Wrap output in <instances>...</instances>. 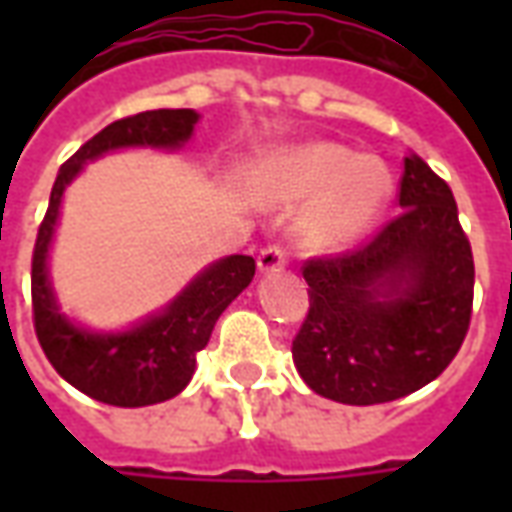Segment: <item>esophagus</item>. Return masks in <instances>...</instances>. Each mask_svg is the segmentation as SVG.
Here are the masks:
<instances>
[{"instance_id": "obj_1", "label": "esophagus", "mask_w": 512, "mask_h": 512, "mask_svg": "<svg viewBox=\"0 0 512 512\" xmlns=\"http://www.w3.org/2000/svg\"><path fill=\"white\" fill-rule=\"evenodd\" d=\"M288 263V252H285V246L271 244L266 246L260 255H257V268L266 274V271H279V268Z\"/></svg>"}]
</instances>
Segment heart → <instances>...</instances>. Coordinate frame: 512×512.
<instances>
[{"mask_svg":"<svg viewBox=\"0 0 512 512\" xmlns=\"http://www.w3.org/2000/svg\"><path fill=\"white\" fill-rule=\"evenodd\" d=\"M249 186L266 205L315 197L301 227L307 244L340 246L376 219L389 197L392 178L378 158L356 156L334 142H307L260 158Z\"/></svg>","mask_w":512,"mask_h":512,"instance_id":"obj_1","label":"heart"}]
</instances>
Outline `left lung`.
Wrapping results in <instances>:
<instances>
[{
    "label": "left lung",
    "mask_w": 512,
    "mask_h": 512,
    "mask_svg": "<svg viewBox=\"0 0 512 512\" xmlns=\"http://www.w3.org/2000/svg\"><path fill=\"white\" fill-rule=\"evenodd\" d=\"M400 208L370 241L312 257L301 274L310 310L293 362L312 392L376 406L439 378L469 332L474 260L450 186L403 158Z\"/></svg>",
    "instance_id": "8db88e82"
}]
</instances>
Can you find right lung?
<instances>
[{
  "instance_id": "obj_1",
  "label": "right lung",
  "mask_w": 512,
  "mask_h": 512,
  "mask_svg": "<svg viewBox=\"0 0 512 512\" xmlns=\"http://www.w3.org/2000/svg\"><path fill=\"white\" fill-rule=\"evenodd\" d=\"M200 115L194 109H153L115 120L84 142L60 167L51 189L49 211L38 227L32 252V318L35 334L51 367L79 392L109 406L136 408L169 400L189 384L219 315L255 277V260L230 255L202 271L167 310L150 315L134 329L95 334L71 323L57 307L49 282V246L62 191L87 161L120 147L175 150L191 136Z\"/></svg>"
}]
</instances>
